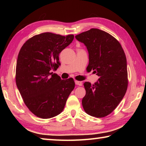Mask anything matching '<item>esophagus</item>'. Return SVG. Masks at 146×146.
Returning a JSON list of instances; mask_svg holds the SVG:
<instances>
[{
  "mask_svg": "<svg viewBox=\"0 0 146 146\" xmlns=\"http://www.w3.org/2000/svg\"><path fill=\"white\" fill-rule=\"evenodd\" d=\"M75 84L77 85V86H81L82 85V82H80V81H75Z\"/></svg>",
  "mask_w": 146,
  "mask_h": 146,
  "instance_id": "obj_1",
  "label": "esophagus"
}]
</instances>
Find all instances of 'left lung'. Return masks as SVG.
Instances as JSON below:
<instances>
[{
  "mask_svg": "<svg viewBox=\"0 0 146 146\" xmlns=\"http://www.w3.org/2000/svg\"><path fill=\"white\" fill-rule=\"evenodd\" d=\"M75 38L86 46L89 53L88 70L99 76L93 85L84 84L86 95L83 108L87 114L104 117L119 104L127 88V60L117 39L100 29L92 28Z\"/></svg>",
  "mask_w": 146,
  "mask_h": 146,
  "instance_id": "obj_1",
  "label": "left lung"
}]
</instances>
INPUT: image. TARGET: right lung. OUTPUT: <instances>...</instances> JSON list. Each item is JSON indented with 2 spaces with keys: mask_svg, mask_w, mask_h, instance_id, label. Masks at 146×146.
Here are the masks:
<instances>
[{
  "mask_svg": "<svg viewBox=\"0 0 146 146\" xmlns=\"http://www.w3.org/2000/svg\"><path fill=\"white\" fill-rule=\"evenodd\" d=\"M73 38V35L43 33L29 38L19 51L17 86L26 106L36 117L49 118L60 114L75 88L73 78L62 80L52 72L60 66L59 53Z\"/></svg>",
  "mask_w": 146,
  "mask_h": 146,
  "instance_id": "add662e5",
  "label": "right lung"
}]
</instances>
